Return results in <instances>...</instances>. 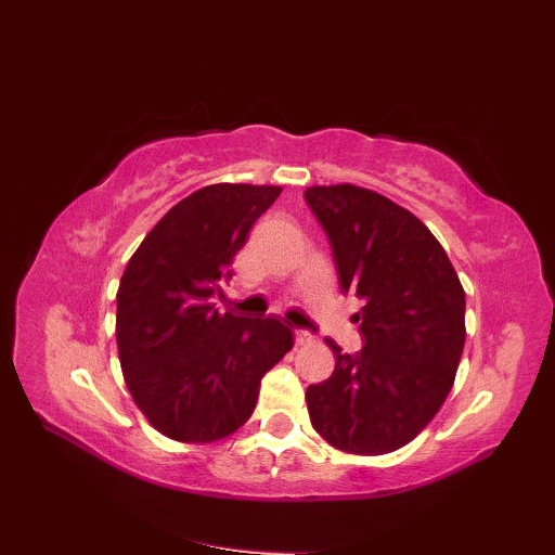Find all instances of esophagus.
<instances>
[{
    "instance_id": "esophagus-1",
    "label": "esophagus",
    "mask_w": 555,
    "mask_h": 555,
    "mask_svg": "<svg viewBox=\"0 0 555 555\" xmlns=\"http://www.w3.org/2000/svg\"><path fill=\"white\" fill-rule=\"evenodd\" d=\"M313 338H315V336H313L311 332H306V330H297V332H295V343H297V345L313 343Z\"/></svg>"
}]
</instances>
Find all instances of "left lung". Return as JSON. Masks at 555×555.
Wrapping results in <instances>:
<instances>
[{
  "instance_id": "8db88e82",
  "label": "left lung",
  "mask_w": 555,
  "mask_h": 555,
  "mask_svg": "<svg viewBox=\"0 0 555 555\" xmlns=\"http://www.w3.org/2000/svg\"><path fill=\"white\" fill-rule=\"evenodd\" d=\"M306 203L332 242L340 291L363 299V347L336 354L306 391L311 423L354 455L393 453L437 416L464 350V288L443 246L398 203L357 184L309 188Z\"/></svg>"
}]
</instances>
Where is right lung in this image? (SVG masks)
Returning <instances> with one entry per match:
<instances>
[{"label":"right lung","instance_id":"add662e5","mask_svg":"<svg viewBox=\"0 0 555 555\" xmlns=\"http://www.w3.org/2000/svg\"><path fill=\"white\" fill-rule=\"evenodd\" d=\"M279 194L274 184H208L153 225L122 272L118 359L137 406L164 437L210 443L233 435L254 414L264 373L293 350L285 322L221 315L212 304Z\"/></svg>","mask_w":555,"mask_h":555}]
</instances>
